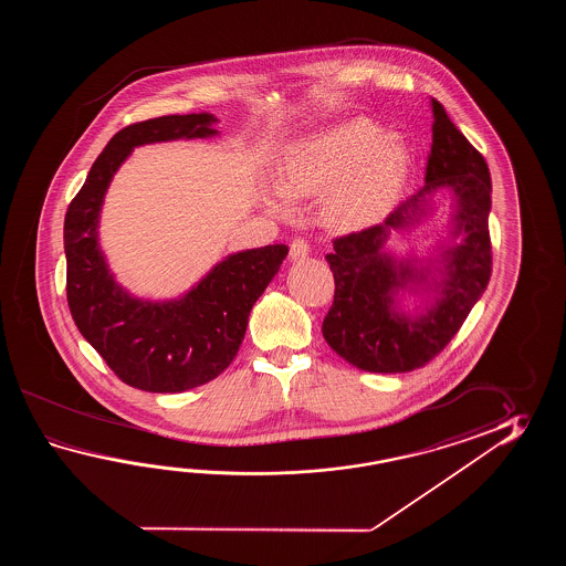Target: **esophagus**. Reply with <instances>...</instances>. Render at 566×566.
Masks as SVG:
<instances>
[{
  "mask_svg": "<svg viewBox=\"0 0 566 566\" xmlns=\"http://www.w3.org/2000/svg\"><path fill=\"white\" fill-rule=\"evenodd\" d=\"M289 256H291V261H303V259H307V256H310V244H307V241H305V239H295V241L291 242Z\"/></svg>",
  "mask_w": 566,
  "mask_h": 566,
  "instance_id": "obj_1",
  "label": "esophagus"
}]
</instances>
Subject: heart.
<instances>
[{"label":"heart","mask_w":566,"mask_h":566,"mask_svg":"<svg viewBox=\"0 0 566 566\" xmlns=\"http://www.w3.org/2000/svg\"><path fill=\"white\" fill-rule=\"evenodd\" d=\"M409 166V147L400 137L370 119L344 120L289 147L279 181L265 190V205L275 214H289L293 198L327 190L325 222L336 229H364L397 202Z\"/></svg>","instance_id":"heart-1"}]
</instances>
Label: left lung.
<instances>
[{
	"label": "left lung",
	"mask_w": 566,
	"mask_h": 566,
	"mask_svg": "<svg viewBox=\"0 0 566 566\" xmlns=\"http://www.w3.org/2000/svg\"><path fill=\"white\" fill-rule=\"evenodd\" d=\"M431 105L433 145L424 186L382 224L339 237L334 251L325 254L336 281L334 303L322 325L325 342L366 373H410L433 360L458 334L492 275L490 169L446 107L437 98ZM439 189L454 193L450 241L424 260L386 252L389 232L418 223ZM405 290L422 297L419 313L399 307L397 297Z\"/></svg>",
	"instance_id": "obj_1"
}]
</instances>
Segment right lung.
I'll return each instance as SVG.
<instances>
[{
	"mask_svg": "<svg viewBox=\"0 0 566 566\" xmlns=\"http://www.w3.org/2000/svg\"><path fill=\"white\" fill-rule=\"evenodd\" d=\"M210 113L142 120L113 135L64 218L66 297L74 324L125 385L184 392L214 380L241 348L254 301L287 256L285 244L229 254L178 300L133 297L98 244L101 208L120 164L145 144L218 135Z\"/></svg>",
	"mask_w": 566,
	"mask_h": 566,
	"instance_id": "add662e5",
	"label": "right lung"
}]
</instances>
